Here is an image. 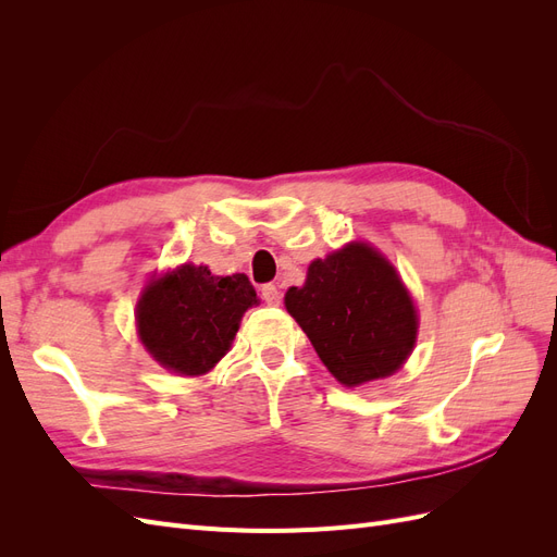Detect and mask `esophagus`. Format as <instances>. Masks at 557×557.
Instances as JSON below:
<instances>
[{
  "label": "esophagus",
  "instance_id": "34e87169",
  "mask_svg": "<svg viewBox=\"0 0 557 557\" xmlns=\"http://www.w3.org/2000/svg\"><path fill=\"white\" fill-rule=\"evenodd\" d=\"M260 295H262V299L267 301L269 307H278L281 305V290L276 288L274 283H264L262 288H260Z\"/></svg>",
  "mask_w": 557,
  "mask_h": 557
}]
</instances>
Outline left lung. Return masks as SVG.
Returning <instances> with one entry per match:
<instances>
[{
	"label": "left lung",
	"mask_w": 557,
	"mask_h": 557,
	"mask_svg": "<svg viewBox=\"0 0 557 557\" xmlns=\"http://www.w3.org/2000/svg\"><path fill=\"white\" fill-rule=\"evenodd\" d=\"M285 309L346 387L395 374L416 346L409 290L395 267L362 242L313 260L305 285L285 293Z\"/></svg>",
	"instance_id": "1"
}]
</instances>
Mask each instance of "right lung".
I'll use <instances>...</instances> for the list:
<instances>
[{
	"label": "right lung",
	"mask_w": 557,
	"mask_h": 557,
	"mask_svg": "<svg viewBox=\"0 0 557 557\" xmlns=\"http://www.w3.org/2000/svg\"><path fill=\"white\" fill-rule=\"evenodd\" d=\"M252 305L258 295L246 274L213 276L205 264H181L144 288L137 332L164 369L199 376L230 350L242 315Z\"/></svg>",
	"instance_id": "obj_1"
}]
</instances>
